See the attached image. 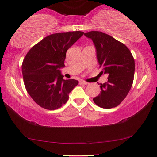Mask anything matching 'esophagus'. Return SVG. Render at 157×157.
Segmentation results:
<instances>
[{"label":"esophagus","mask_w":157,"mask_h":157,"mask_svg":"<svg viewBox=\"0 0 157 157\" xmlns=\"http://www.w3.org/2000/svg\"><path fill=\"white\" fill-rule=\"evenodd\" d=\"M79 83L80 84H83V85H88V84H89V83H88V82H86L84 81H79Z\"/></svg>","instance_id":"34e87169"}]
</instances>
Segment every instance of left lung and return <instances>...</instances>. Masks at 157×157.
Wrapping results in <instances>:
<instances>
[{
	"instance_id": "8db88e82",
	"label": "left lung",
	"mask_w": 157,
	"mask_h": 157,
	"mask_svg": "<svg viewBox=\"0 0 157 157\" xmlns=\"http://www.w3.org/2000/svg\"><path fill=\"white\" fill-rule=\"evenodd\" d=\"M92 39L102 74H108V81L100 84L101 93L93 98L96 105L104 109L119 105L128 94L132 85L135 60L126 45L101 31L84 33Z\"/></svg>"
}]
</instances>
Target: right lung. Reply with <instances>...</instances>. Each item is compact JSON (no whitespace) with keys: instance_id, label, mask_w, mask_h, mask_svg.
I'll return each mask as SVG.
<instances>
[{"instance_id":"right-lung-1","label":"right lung","mask_w":157,"mask_h":157,"mask_svg":"<svg viewBox=\"0 0 157 157\" xmlns=\"http://www.w3.org/2000/svg\"><path fill=\"white\" fill-rule=\"evenodd\" d=\"M84 32L69 31L48 36L31 48L21 65L26 90L34 102L45 109L55 110L69 100V94L78 84L64 80L59 69L64 67L67 50Z\"/></svg>"}]
</instances>
